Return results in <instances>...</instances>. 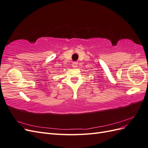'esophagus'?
<instances>
[{
    "label": "esophagus",
    "mask_w": 148,
    "mask_h": 148,
    "mask_svg": "<svg viewBox=\"0 0 148 148\" xmlns=\"http://www.w3.org/2000/svg\"><path fill=\"white\" fill-rule=\"evenodd\" d=\"M78 66V62H73L72 64V67L73 68H76Z\"/></svg>",
    "instance_id": "obj_1"
}]
</instances>
